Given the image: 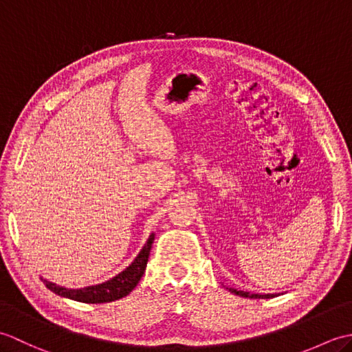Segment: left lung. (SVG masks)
I'll return each mask as SVG.
<instances>
[{
  "mask_svg": "<svg viewBox=\"0 0 352 352\" xmlns=\"http://www.w3.org/2000/svg\"><path fill=\"white\" fill-rule=\"evenodd\" d=\"M231 294H234L237 296H243V298H252V300H267V298H274V296H278L276 294H265V295H260V294H251V292H243V290H237V289H233V287H227Z\"/></svg>",
  "mask_w": 352,
  "mask_h": 352,
  "instance_id": "obj_1",
  "label": "left lung"
}]
</instances>
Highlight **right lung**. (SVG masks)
<instances>
[{"label":"right lung","instance_id":"right-lung-1","mask_svg":"<svg viewBox=\"0 0 352 352\" xmlns=\"http://www.w3.org/2000/svg\"><path fill=\"white\" fill-rule=\"evenodd\" d=\"M154 236H155L154 233L149 234L144 248L140 250L138 257L131 261V265H129L122 272L111 276L110 280L104 283L94 284V286L80 287V289H69L65 286H58V284L52 281H48L47 278H43V276L41 280L43 281L45 286H47L51 292H54L56 295L68 298V300H74L78 302L102 304V302H111V301L121 300V298L129 295L130 292L138 286L142 275H144L146 263H148L149 251L153 248Z\"/></svg>","mask_w":352,"mask_h":352}]
</instances>
